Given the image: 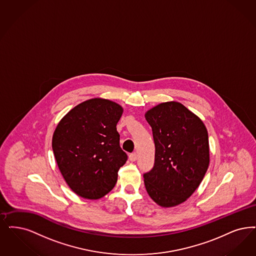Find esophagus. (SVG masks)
<instances>
[{
    "instance_id": "1",
    "label": "esophagus",
    "mask_w": 256,
    "mask_h": 256,
    "mask_svg": "<svg viewBox=\"0 0 256 256\" xmlns=\"http://www.w3.org/2000/svg\"><path fill=\"white\" fill-rule=\"evenodd\" d=\"M128 157H130V161H132V162L137 160V154H135V152L130 154V156H128Z\"/></svg>"
}]
</instances>
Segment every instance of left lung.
<instances>
[{
    "label": "left lung",
    "mask_w": 256,
    "mask_h": 256,
    "mask_svg": "<svg viewBox=\"0 0 256 256\" xmlns=\"http://www.w3.org/2000/svg\"><path fill=\"white\" fill-rule=\"evenodd\" d=\"M152 128L154 168L144 174L154 202L170 208L184 202L199 186L210 164L204 123L178 102H162L144 114Z\"/></svg>",
    "instance_id": "obj_1"
}]
</instances>
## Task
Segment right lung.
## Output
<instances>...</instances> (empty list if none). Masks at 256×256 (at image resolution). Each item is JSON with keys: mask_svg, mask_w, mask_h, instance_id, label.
<instances>
[{"mask_svg": "<svg viewBox=\"0 0 256 256\" xmlns=\"http://www.w3.org/2000/svg\"><path fill=\"white\" fill-rule=\"evenodd\" d=\"M123 108L94 98L73 108L58 124L52 150L66 184L76 194L99 199L116 184L118 170L128 160L116 126Z\"/></svg>", "mask_w": 256, "mask_h": 256, "instance_id": "1", "label": "right lung"}]
</instances>
